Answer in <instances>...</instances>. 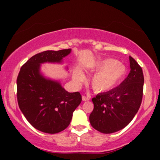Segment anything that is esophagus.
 Here are the masks:
<instances>
[{
  "label": "esophagus",
  "mask_w": 160,
  "mask_h": 160,
  "mask_svg": "<svg viewBox=\"0 0 160 160\" xmlns=\"http://www.w3.org/2000/svg\"><path fill=\"white\" fill-rule=\"evenodd\" d=\"M89 99H90V96H89V95H86V96H85V95H82V100L83 101V102L89 101Z\"/></svg>",
  "instance_id": "obj_1"
}]
</instances>
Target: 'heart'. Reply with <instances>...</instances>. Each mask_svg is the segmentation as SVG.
Masks as SVG:
<instances>
[{"label": "heart", "mask_w": 160, "mask_h": 160, "mask_svg": "<svg viewBox=\"0 0 160 160\" xmlns=\"http://www.w3.org/2000/svg\"><path fill=\"white\" fill-rule=\"evenodd\" d=\"M91 70L97 71L90 79L92 87L97 92H103L113 89L126 73L125 65L113 58H105L95 62L91 66ZM74 76L78 80L82 78V73L79 70H76Z\"/></svg>", "instance_id": "heart-1"}]
</instances>
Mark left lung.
<instances>
[{
  "label": "left lung",
  "instance_id": "left-lung-1",
  "mask_svg": "<svg viewBox=\"0 0 160 160\" xmlns=\"http://www.w3.org/2000/svg\"><path fill=\"white\" fill-rule=\"evenodd\" d=\"M130 72L117 87L92 98L94 109L89 115L97 131L111 134L122 129L132 120L143 96L144 74L140 65L129 56Z\"/></svg>",
  "mask_w": 160,
  "mask_h": 160
}]
</instances>
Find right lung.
Wrapping results in <instances>:
<instances>
[{"label": "right lung", "instance_id": "add662e5", "mask_svg": "<svg viewBox=\"0 0 160 160\" xmlns=\"http://www.w3.org/2000/svg\"><path fill=\"white\" fill-rule=\"evenodd\" d=\"M71 52L68 49L38 53L24 64L18 75L19 107L29 123L43 132L56 134L65 129L81 103L80 92H68L59 81L46 78L40 71L42 64L62 63Z\"/></svg>", "mask_w": 160, "mask_h": 160}]
</instances>
